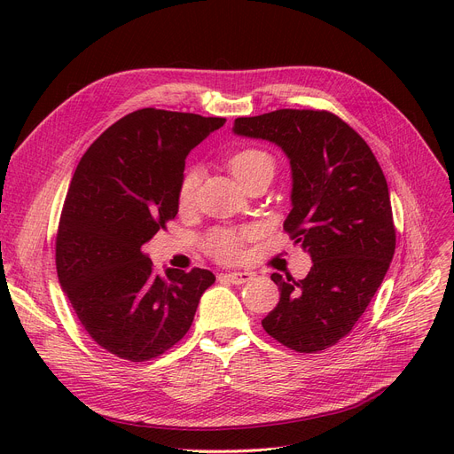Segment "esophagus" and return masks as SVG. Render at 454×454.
<instances>
[{
	"label": "esophagus",
	"instance_id": "34e87169",
	"mask_svg": "<svg viewBox=\"0 0 454 454\" xmlns=\"http://www.w3.org/2000/svg\"><path fill=\"white\" fill-rule=\"evenodd\" d=\"M254 278L252 272H228V274H221V279H226L233 285H243L247 281H250Z\"/></svg>",
	"mask_w": 454,
	"mask_h": 454
}]
</instances>
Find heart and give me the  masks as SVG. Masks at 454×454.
Listing matches in <instances>:
<instances>
[{"instance_id":"1","label":"heart","mask_w":454,"mask_h":454,"mask_svg":"<svg viewBox=\"0 0 454 454\" xmlns=\"http://www.w3.org/2000/svg\"><path fill=\"white\" fill-rule=\"evenodd\" d=\"M267 169L274 173V161L267 153L259 149H243L230 158V171L241 184H245L257 173L267 171ZM197 189H199V173L187 171L180 180L178 206L184 209L193 206ZM245 239H247L245 230H215L207 237L206 250L219 261H226V263H230V261H237L243 255Z\"/></svg>"}]
</instances>
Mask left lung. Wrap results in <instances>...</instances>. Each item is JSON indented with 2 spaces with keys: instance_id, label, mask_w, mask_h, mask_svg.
I'll return each mask as SVG.
<instances>
[{
  "instance_id": "obj_1",
  "label": "left lung",
  "mask_w": 454,
  "mask_h": 454,
  "mask_svg": "<svg viewBox=\"0 0 454 454\" xmlns=\"http://www.w3.org/2000/svg\"><path fill=\"white\" fill-rule=\"evenodd\" d=\"M231 130L270 141L289 158L293 209L283 228L313 259L303 279L270 276L281 296L261 324L300 353L335 346L366 311L394 257L395 228L380 165L359 134L324 110L237 117Z\"/></svg>"
}]
</instances>
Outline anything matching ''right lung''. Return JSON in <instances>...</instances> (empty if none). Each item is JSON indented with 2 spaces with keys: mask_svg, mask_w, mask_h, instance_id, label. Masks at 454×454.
Segmentation results:
<instances>
[{
  "mask_svg": "<svg viewBox=\"0 0 454 454\" xmlns=\"http://www.w3.org/2000/svg\"><path fill=\"white\" fill-rule=\"evenodd\" d=\"M224 117L136 110L106 129L71 178L57 235V274L88 335L130 363L173 348L215 276L167 269L141 247L178 213L187 154Z\"/></svg>",
  "mask_w": 454,
  "mask_h": 454,
  "instance_id": "add662e5",
  "label": "right lung"
}]
</instances>
